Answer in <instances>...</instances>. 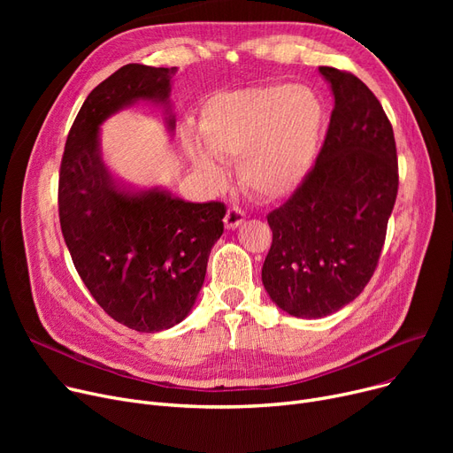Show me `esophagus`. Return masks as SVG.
<instances>
[{
    "label": "esophagus",
    "mask_w": 453,
    "mask_h": 453,
    "mask_svg": "<svg viewBox=\"0 0 453 453\" xmlns=\"http://www.w3.org/2000/svg\"><path fill=\"white\" fill-rule=\"evenodd\" d=\"M244 220H246V212H244L242 209H239V207H229V209H227V214H226V219H224L227 229L239 227Z\"/></svg>",
    "instance_id": "obj_1"
}]
</instances>
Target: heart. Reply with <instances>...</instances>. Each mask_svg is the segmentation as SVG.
<instances>
[{
  "label": "heart",
  "mask_w": 453,
  "mask_h": 453,
  "mask_svg": "<svg viewBox=\"0 0 453 453\" xmlns=\"http://www.w3.org/2000/svg\"><path fill=\"white\" fill-rule=\"evenodd\" d=\"M326 123L319 95L306 86L273 82L212 95L203 104L202 142L185 134L196 169L222 183L219 159H239V180L260 200L287 198L311 173Z\"/></svg>",
  "instance_id": "b5f03b06"
}]
</instances>
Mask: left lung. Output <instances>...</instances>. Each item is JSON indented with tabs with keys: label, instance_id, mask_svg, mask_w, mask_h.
Here are the masks:
<instances>
[{
	"label": "left lung",
	"instance_id": "obj_1",
	"mask_svg": "<svg viewBox=\"0 0 453 453\" xmlns=\"http://www.w3.org/2000/svg\"><path fill=\"white\" fill-rule=\"evenodd\" d=\"M334 110L314 166L268 214L263 266L272 301L296 318L338 312L371 280L398 193L393 127L374 93L349 71L321 65Z\"/></svg>",
	"mask_w": 453,
	"mask_h": 453
}]
</instances>
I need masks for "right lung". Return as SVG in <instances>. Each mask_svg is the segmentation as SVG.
Returning a JSON list of instances; mask_svg holds the SVG:
<instances>
[{
  "mask_svg": "<svg viewBox=\"0 0 453 453\" xmlns=\"http://www.w3.org/2000/svg\"><path fill=\"white\" fill-rule=\"evenodd\" d=\"M176 67L127 64L95 88L69 130L58 176L65 246L86 288L115 321L159 332L183 321L224 233L222 202L193 203L163 188L132 190L108 173L99 125L135 103H169ZM174 128V117H169Z\"/></svg>",
  "mask_w": 453,
  "mask_h": 453,
  "instance_id": "1",
  "label": "right lung"
}]
</instances>
